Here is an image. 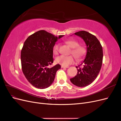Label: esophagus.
<instances>
[{"instance_id": "1", "label": "esophagus", "mask_w": 121, "mask_h": 121, "mask_svg": "<svg viewBox=\"0 0 121 121\" xmlns=\"http://www.w3.org/2000/svg\"><path fill=\"white\" fill-rule=\"evenodd\" d=\"M61 67L62 68H69V67H65V66H63V65H61Z\"/></svg>"}]
</instances>
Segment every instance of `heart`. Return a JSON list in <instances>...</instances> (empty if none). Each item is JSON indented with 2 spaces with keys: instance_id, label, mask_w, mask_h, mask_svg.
Returning a JSON list of instances; mask_svg holds the SVG:
<instances>
[{
  "instance_id": "obj_1",
  "label": "heart",
  "mask_w": 121,
  "mask_h": 121,
  "mask_svg": "<svg viewBox=\"0 0 121 121\" xmlns=\"http://www.w3.org/2000/svg\"><path fill=\"white\" fill-rule=\"evenodd\" d=\"M67 44L70 46L72 48L71 53L72 54L74 57L78 60H81L85 56L86 53V49L85 47L79 45V43L74 40H68L65 41ZM59 45L58 44H55L54 45L52 51L54 54L56 55L58 53ZM73 56H60L56 58V61L58 64L65 67L68 66L69 65L74 63L75 58Z\"/></svg>"
}]
</instances>
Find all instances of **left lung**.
<instances>
[{
	"label": "left lung",
	"instance_id": "left-lung-1",
	"mask_svg": "<svg viewBox=\"0 0 121 121\" xmlns=\"http://www.w3.org/2000/svg\"><path fill=\"white\" fill-rule=\"evenodd\" d=\"M75 34L82 38L85 42L87 53L81 64H83V67L77 69V74L70 79V81L74 85L83 87L92 83L97 77L102 64L103 50L99 40L90 33L81 31L75 33Z\"/></svg>",
	"mask_w": 121,
	"mask_h": 121
}]
</instances>
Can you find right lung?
Listing matches in <instances>:
<instances>
[{"instance_id":"obj_1","label":"right lung","mask_w":121,"mask_h":121,"mask_svg":"<svg viewBox=\"0 0 121 121\" xmlns=\"http://www.w3.org/2000/svg\"><path fill=\"white\" fill-rule=\"evenodd\" d=\"M57 37L45 30H40L29 36L21 50L22 69L29 82L39 89L51 85L60 65L47 68L53 63L52 48Z\"/></svg>"}]
</instances>
